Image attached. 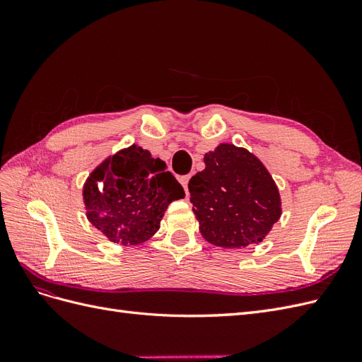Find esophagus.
Returning a JSON list of instances; mask_svg holds the SVG:
<instances>
[{"label":"esophagus","mask_w":362,"mask_h":362,"mask_svg":"<svg viewBox=\"0 0 362 362\" xmlns=\"http://www.w3.org/2000/svg\"><path fill=\"white\" fill-rule=\"evenodd\" d=\"M190 178H192V175H185V177L180 178V182H181V185L184 187V192L187 196H189V181H190Z\"/></svg>","instance_id":"obj_1"}]
</instances>
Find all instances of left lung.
<instances>
[{"label": "left lung", "mask_w": 362, "mask_h": 362, "mask_svg": "<svg viewBox=\"0 0 362 362\" xmlns=\"http://www.w3.org/2000/svg\"><path fill=\"white\" fill-rule=\"evenodd\" d=\"M189 181L193 213L208 243L225 249L262 242L281 217L275 181L254 154L229 144L204 157Z\"/></svg>", "instance_id": "8db88e82"}]
</instances>
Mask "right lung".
Wrapping results in <instances>:
<instances>
[{
	"mask_svg": "<svg viewBox=\"0 0 362 362\" xmlns=\"http://www.w3.org/2000/svg\"><path fill=\"white\" fill-rule=\"evenodd\" d=\"M164 169V161L136 145L108 157L84 184L89 222L113 243L146 242L158 231L169 204L185 196Z\"/></svg>",
	"mask_w": 362,
	"mask_h": 362,
	"instance_id": "right-lung-1",
	"label": "right lung"
}]
</instances>
